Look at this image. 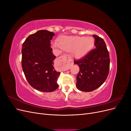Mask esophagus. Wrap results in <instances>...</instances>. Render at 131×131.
I'll list each match as a JSON object with an SVG mask.
<instances>
[{
  "instance_id": "esophagus-1",
  "label": "esophagus",
  "mask_w": 131,
  "mask_h": 131,
  "mask_svg": "<svg viewBox=\"0 0 131 131\" xmlns=\"http://www.w3.org/2000/svg\"><path fill=\"white\" fill-rule=\"evenodd\" d=\"M57 62L63 64L64 70L69 69L70 67L73 64L72 58L68 54H64L60 56L57 59Z\"/></svg>"
}]
</instances>
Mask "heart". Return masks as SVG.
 I'll use <instances>...</instances> for the list:
<instances>
[{
	"mask_svg": "<svg viewBox=\"0 0 131 131\" xmlns=\"http://www.w3.org/2000/svg\"><path fill=\"white\" fill-rule=\"evenodd\" d=\"M94 44V40L91 37H62L59 39V46L67 51H72L77 57H81L88 53ZM55 46H57L56 43Z\"/></svg>",
	"mask_w": 131,
	"mask_h": 131,
	"instance_id": "1",
	"label": "heart"
}]
</instances>
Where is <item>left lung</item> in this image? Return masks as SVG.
I'll use <instances>...</instances> for the list:
<instances>
[{
  "label": "left lung",
  "instance_id": "1",
  "mask_svg": "<svg viewBox=\"0 0 131 131\" xmlns=\"http://www.w3.org/2000/svg\"><path fill=\"white\" fill-rule=\"evenodd\" d=\"M94 45L85 56L74 60L80 71L77 77V87L80 91L91 92L100 87L106 80L110 69L109 53L103 39L96 35Z\"/></svg>",
  "mask_w": 131,
  "mask_h": 131
}]
</instances>
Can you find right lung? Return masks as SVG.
<instances>
[{
    "label": "right lung",
    "mask_w": 131,
    "mask_h": 131,
    "mask_svg": "<svg viewBox=\"0 0 131 131\" xmlns=\"http://www.w3.org/2000/svg\"><path fill=\"white\" fill-rule=\"evenodd\" d=\"M54 35L48 30H39L30 35L22 45V67L25 77L31 87L42 92H52L58 88L60 73L54 69L56 56L50 46Z\"/></svg>",
    "instance_id": "add662e5"
}]
</instances>
